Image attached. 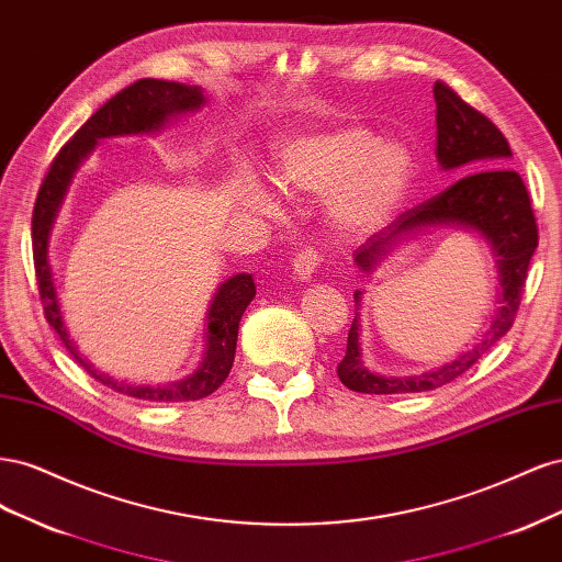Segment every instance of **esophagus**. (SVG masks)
<instances>
[{
    "label": "esophagus",
    "instance_id": "34e87169",
    "mask_svg": "<svg viewBox=\"0 0 562 562\" xmlns=\"http://www.w3.org/2000/svg\"><path fill=\"white\" fill-rule=\"evenodd\" d=\"M318 262H321V252H318L316 248H304V250H300V252L295 255V258H293V271H295V277H297L300 281L312 279V274L316 271Z\"/></svg>",
    "mask_w": 562,
    "mask_h": 562
}]
</instances>
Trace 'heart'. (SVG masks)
<instances>
[{"label": "heart", "mask_w": 562, "mask_h": 562, "mask_svg": "<svg viewBox=\"0 0 562 562\" xmlns=\"http://www.w3.org/2000/svg\"><path fill=\"white\" fill-rule=\"evenodd\" d=\"M279 180L310 194H328L330 225L342 234L380 227L411 190L415 159L401 140H380L361 122H339L285 140L277 164ZM258 201L271 206V194Z\"/></svg>", "instance_id": "obj_1"}]
</instances>
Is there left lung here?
I'll return each mask as SVG.
<instances>
[{"instance_id":"8db88e82","label":"left lung","mask_w":562,"mask_h":562,"mask_svg":"<svg viewBox=\"0 0 562 562\" xmlns=\"http://www.w3.org/2000/svg\"><path fill=\"white\" fill-rule=\"evenodd\" d=\"M436 157L446 171L459 176L443 192L407 209L396 220L375 232L353 250V262L363 271L375 267L382 255L403 234H413L434 225H462L479 232L492 246L499 265L502 307L483 339L452 363L419 378H382L370 372L359 351V302L361 291L353 293L356 316L351 321L345 359L337 366V378L347 389L359 394H415L431 391L457 380L481 356L497 345L512 330L527 279V267L539 244L537 217L522 178L508 166L512 147L504 133L490 119L464 103L446 81H436Z\"/></svg>"}]
</instances>
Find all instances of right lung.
<instances>
[{"mask_svg":"<svg viewBox=\"0 0 562 562\" xmlns=\"http://www.w3.org/2000/svg\"><path fill=\"white\" fill-rule=\"evenodd\" d=\"M203 105V93L196 87H184L178 81L164 79H138L131 87L119 91L114 98L100 108L87 124H83L70 140H67L56 159L50 161L48 171L40 184L35 211H32V258H35V274L40 283V297L44 304V316L48 326L58 333L65 349L72 359L89 372L91 378L103 382L105 386L119 391L124 396L143 401H199L211 396L229 375L236 351V335H239V321L255 297V281L250 274H236L217 288L213 304L209 310V335H206V356L201 368L192 378L166 386H138L124 384L98 372L87 359H81L70 335L65 330L60 316L56 285L50 279L48 265V232L54 225L60 201L65 196L67 184L77 171L79 161L89 155L98 138L126 133H149L157 131L168 116L196 110Z\"/></svg>","mask_w":562,"mask_h":562,"instance_id":"1","label":"right lung"}]
</instances>
